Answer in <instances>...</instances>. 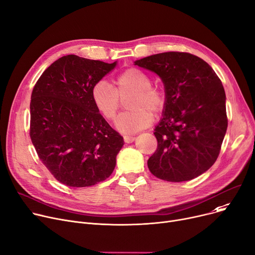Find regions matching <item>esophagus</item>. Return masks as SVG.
I'll use <instances>...</instances> for the list:
<instances>
[{"mask_svg": "<svg viewBox=\"0 0 255 255\" xmlns=\"http://www.w3.org/2000/svg\"><path fill=\"white\" fill-rule=\"evenodd\" d=\"M134 139H135L134 136H129V135H125V136H124V141L127 142V143L133 142V141H134Z\"/></svg>", "mask_w": 255, "mask_h": 255, "instance_id": "1", "label": "esophagus"}]
</instances>
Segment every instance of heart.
Returning <instances> with one entry per match:
<instances>
[{"instance_id":"1","label":"heart","mask_w":255,"mask_h":255,"mask_svg":"<svg viewBox=\"0 0 255 255\" xmlns=\"http://www.w3.org/2000/svg\"><path fill=\"white\" fill-rule=\"evenodd\" d=\"M117 88L101 79L91 89V98L94 106L106 121H115L121 99L129 94H134L129 109L133 112L123 114L117 120L118 130L125 134L148 128L153 122V116L161 113L166 103L165 92L152 86V78L138 68H129L117 78Z\"/></svg>"}]
</instances>
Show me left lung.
<instances>
[{"label":"left lung","instance_id":"1","mask_svg":"<svg viewBox=\"0 0 255 255\" xmlns=\"http://www.w3.org/2000/svg\"><path fill=\"white\" fill-rule=\"evenodd\" d=\"M162 79L163 117L155 127L158 145L150 171L168 182L192 180L218 158L227 129L225 92L212 67L188 52L157 53L134 62Z\"/></svg>","mask_w":255,"mask_h":255}]
</instances>
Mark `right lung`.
I'll use <instances>...</instances> for the list:
<instances>
[{
  "instance_id": "add662e5",
  "label": "right lung",
  "mask_w": 255,
  "mask_h": 255,
  "mask_svg": "<svg viewBox=\"0 0 255 255\" xmlns=\"http://www.w3.org/2000/svg\"><path fill=\"white\" fill-rule=\"evenodd\" d=\"M116 65L64 56L48 67L33 89L32 142L42 163L66 186H93L115 169L124 140L94 106L91 89Z\"/></svg>"
}]
</instances>
